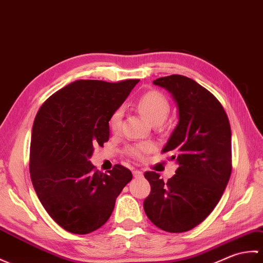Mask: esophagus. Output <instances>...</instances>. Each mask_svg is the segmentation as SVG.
<instances>
[{
  "mask_svg": "<svg viewBox=\"0 0 263 263\" xmlns=\"http://www.w3.org/2000/svg\"><path fill=\"white\" fill-rule=\"evenodd\" d=\"M133 176L135 178H142L143 177V172L139 171V170H134L133 171Z\"/></svg>",
  "mask_w": 263,
  "mask_h": 263,
  "instance_id": "1",
  "label": "esophagus"
}]
</instances>
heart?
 I'll use <instances>...</instances> for the list:
<instances>
[{
  "mask_svg": "<svg viewBox=\"0 0 263 263\" xmlns=\"http://www.w3.org/2000/svg\"><path fill=\"white\" fill-rule=\"evenodd\" d=\"M137 107L146 118L153 122L154 125H161L166 119L170 112V103L166 97L160 91L152 90L138 99ZM122 117H124V107H118L111 114L109 118V127L111 132L119 133L122 125ZM153 145L151 143L142 142L127 145L124 153L136 161H144L147 155L153 151Z\"/></svg>",
  "mask_w": 263,
  "mask_h": 263,
  "instance_id": "heart-1",
  "label": "heart"
}]
</instances>
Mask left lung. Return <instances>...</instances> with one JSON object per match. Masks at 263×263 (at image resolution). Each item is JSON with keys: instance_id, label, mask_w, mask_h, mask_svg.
<instances>
[{"instance_id": "8db88e82", "label": "left lung", "mask_w": 263, "mask_h": 263, "mask_svg": "<svg viewBox=\"0 0 263 263\" xmlns=\"http://www.w3.org/2000/svg\"><path fill=\"white\" fill-rule=\"evenodd\" d=\"M153 83L178 103L179 122L162 153H171L179 166L166 182L154 171L144 173L151 184L144 211L159 229L183 233L206 219L229 183L231 126L218 99L196 81L173 74Z\"/></svg>"}]
</instances>
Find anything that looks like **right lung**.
Instances as JSON below:
<instances>
[{"label":"right lung","mask_w":263,"mask_h":263,"mask_svg":"<svg viewBox=\"0 0 263 263\" xmlns=\"http://www.w3.org/2000/svg\"><path fill=\"white\" fill-rule=\"evenodd\" d=\"M139 80H79L39 108L32 126L29 170L34 191L56 223L74 234L106 224L117 197L133 179L116 164L102 173L89 157L109 139V118Z\"/></svg>","instance_id":"add662e5"}]
</instances>
